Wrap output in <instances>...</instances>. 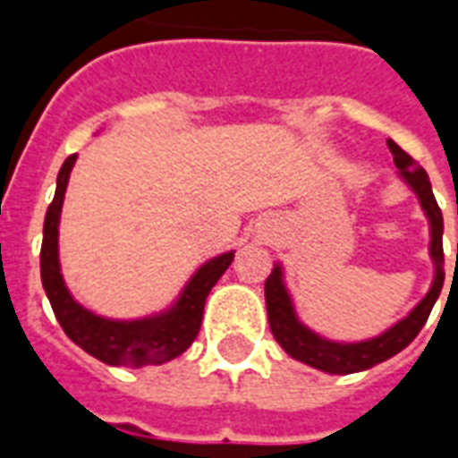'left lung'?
<instances>
[{
    "label": "left lung",
    "mask_w": 458,
    "mask_h": 458,
    "mask_svg": "<svg viewBox=\"0 0 458 458\" xmlns=\"http://www.w3.org/2000/svg\"><path fill=\"white\" fill-rule=\"evenodd\" d=\"M387 149L393 154L394 166H397V171H394L397 179L412 191L414 199L420 203V208H422L424 218L429 223V258H432L434 267L432 284H429V292L403 318H397L393 327L380 331L377 336L360 338V341H336V338H328L324 334H318V331H314V328L307 327L301 321L297 304H294V297H292V292L287 287V269L277 259L272 272H269L267 282H265V304H267V318L269 328H272V336L284 348V353L292 355L299 363L317 368L321 373H360V370H368V368H373V365L383 363L387 358L400 353L422 331L427 318H429V311H432L437 299H439V292H442L444 220L442 210L437 206V199H434L432 193L429 176L393 140H387Z\"/></svg>",
    "instance_id": "obj_1"
}]
</instances>
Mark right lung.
<instances>
[{"instance_id":"add662e5","label":"right lung","mask_w":458,"mask_h":458,"mask_svg":"<svg viewBox=\"0 0 458 458\" xmlns=\"http://www.w3.org/2000/svg\"><path fill=\"white\" fill-rule=\"evenodd\" d=\"M78 154H71L64 161L55 179V196L46 210L44 242H41V282L58 324L75 345L85 353L107 365L122 368H144L161 365L179 358L199 336L203 307L210 289L216 287L220 275L230 267L235 250L220 252L206 259L196 272L186 279L176 297L154 314L137 318H113L95 314L93 309L83 307L73 292L68 289L58 258V225L64 210L65 189L75 166Z\"/></svg>"}]
</instances>
